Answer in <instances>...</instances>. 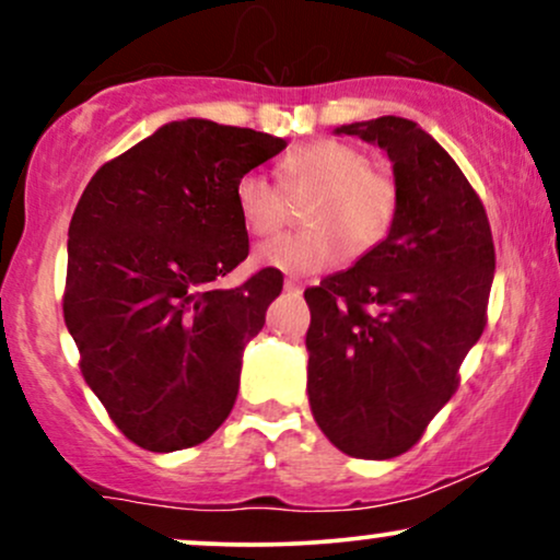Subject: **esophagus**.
I'll list each match as a JSON object with an SVG mask.
<instances>
[{
	"mask_svg": "<svg viewBox=\"0 0 560 560\" xmlns=\"http://www.w3.org/2000/svg\"><path fill=\"white\" fill-rule=\"evenodd\" d=\"M284 289H287V292L300 294V292H302V284H300L298 279H287V281H284Z\"/></svg>",
	"mask_w": 560,
	"mask_h": 560,
	"instance_id": "34e87169",
	"label": "esophagus"
}]
</instances>
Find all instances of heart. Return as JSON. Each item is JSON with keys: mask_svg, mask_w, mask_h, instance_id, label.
<instances>
[{"mask_svg": "<svg viewBox=\"0 0 560 560\" xmlns=\"http://www.w3.org/2000/svg\"><path fill=\"white\" fill-rule=\"evenodd\" d=\"M281 186L247 171L234 186L242 223L255 236H271L292 218V199H307L302 221L311 229L262 244L258 260L284 273L324 271L347 255L371 253L387 240L397 215V184L371 168L369 155L339 139H316L281 160Z\"/></svg>", "mask_w": 560, "mask_h": 560, "instance_id": "obj_1", "label": "heart"}]
</instances>
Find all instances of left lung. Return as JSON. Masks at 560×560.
<instances>
[{"instance_id": "obj_1", "label": "left lung", "mask_w": 560, "mask_h": 560, "mask_svg": "<svg viewBox=\"0 0 560 560\" xmlns=\"http://www.w3.org/2000/svg\"><path fill=\"white\" fill-rule=\"evenodd\" d=\"M337 133L387 150L400 202L387 240L305 289L307 397L334 447L387 460L458 389L487 326L494 244L474 186L413 120L384 115Z\"/></svg>"}]
</instances>
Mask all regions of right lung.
<instances>
[{
    "instance_id": "obj_1",
    "label": "right lung",
    "mask_w": 560,
    "mask_h": 560,
    "mask_svg": "<svg viewBox=\"0 0 560 560\" xmlns=\"http://www.w3.org/2000/svg\"><path fill=\"white\" fill-rule=\"evenodd\" d=\"M284 147L253 128L173 120L83 189L62 316L83 378L133 445L195 447L229 419L244 345L284 287L276 268L215 287L249 253L234 186Z\"/></svg>"
}]
</instances>
